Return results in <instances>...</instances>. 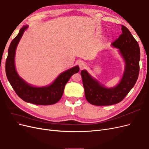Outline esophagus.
<instances>
[{
  "mask_svg": "<svg viewBox=\"0 0 149 149\" xmlns=\"http://www.w3.org/2000/svg\"><path fill=\"white\" fill-rule=\"evenodd\" d=\"M78 65L80 68V69H83L85 66V63L84 61H79L78 63Z\"/></svg>",
  "mask_w": 149,
  "mask_h": 149,
  "instance_id": "esophagus-1",
  "label": "esophagus"
}]
</instances>
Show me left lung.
<instances>
[{
  "mask_svg": "<svg viewBox=\"0 0 149 149\" xmlns=\"http://www.w3.org/2000/svg\"><path fill=\"white\" fill-rule=\"evenodd\" d=\"M122 34L112 43L119 49L125 61V70L119 83L107 88L93 78L86 70H82L83 84L86 100L93 105L110 106L119 103L136 84L139 73L140 48L137 42L125 26H121Z\"/></svg>",
  "mask_w": 149,
  "mask_h": 149,
  "instance_id": "left-lung-1",
  "label": "left lung"
}]
</instances>
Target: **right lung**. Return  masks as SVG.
<instances>
[{"label": "right lung", "mask_w": 149, "mask_h": 149, "mask_svg": "<svg viewBox=\"0 0 149 149\" xmlns=\"http://www.w3.org/2000/svg\"><path fill=\"white\" fill-rule=\"evenodd\" d=\"M27 25L24 26L17 37L10 43L6 63L7 78L15 92L24 101L37 105H51L60 101L63 94L66 84L72 75L79 71L78 66L63 72L53 83L44 87H34L26 83L17 74L15 66L16 48Z\"/></svg>", "instance_id": "right-lung-1"}]
</instances>
